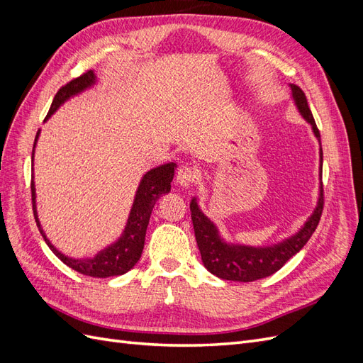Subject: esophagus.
Segmentation results:
<instances>
[{
	"label": "esophagus",
	"instance_id": "1",
	"mask_svg": "<svg viewBox=\"0 0 363 363\" xmlns=\"http://www.w3.org/2000/svg\"><path fill=\"white\" fill-rule=\"evenodd\" d=\"M196 169L192 167H188V164H184L179 171H177V183L183 188H188L191 186L195 180H196Z\"/></svg>",
	"mask_w": 363,
	"mask_h": 363
}]
</instances>
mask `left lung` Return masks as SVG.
Here are the masks:
<instances>
[{"instance_id":"obj_1","label":"left lung","mask_w":363,"mask_h":363,"mask_svg":"<svg viewBox=\"0 0 363 363\" xmlns=\"http://www.w3.org/2000/svg\"><path fill=\"white\" fill-rule=\"evenodd\" d=\"M294 101L298 107L301 116L312 125L313 133L321 142L320 130H318L313 115L307 104V98L298 86L291 84ZM321 157V174H323V148L320 150ZM324 208V191L321 182V191L318 204L313 213L307 219L306 224L300 228L298 233H295L289 239H284L283 242H279L271 247H247V245H233L227 244L221 239L218 233V228L208 219L199 207V203L194 199L191 201V218L194 224V232L196 245L201 252V260L207 271H211L213 276L223 280H233V281H255L265 279L271 274L277 272L284 263H286L292 256H295L311 239L313 232L320 223Z\"/></svg>"}]
</instances>
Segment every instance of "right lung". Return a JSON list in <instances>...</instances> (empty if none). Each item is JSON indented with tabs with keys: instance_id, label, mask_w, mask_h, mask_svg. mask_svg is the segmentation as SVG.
<instances>
[{
	"instance_id": "add662e5",
	"label": "right lung",
	"mask_w": 363,
	"mask_h": 363,
	"mask_svg": "<svg viewBox=\"0 0 363 363\" xmlns=\"http://www.w3.org/2000/svg\"><path fill=\"white\" fill-rule=\"evenodd\" d=\"M95 83V74L94 71H87L82 74L77 79L68 82L65 86H62L57 91L56 96H54L52 104L50 107V112L45 119H48L54 112L57 111L59 106L68 100L69 96L77 95L79 92L87 89V87ZM39 136V131L35 139V145H33V155H35L36 140ZM33 157V156H31ZM175 163H164L160 167L148 171L140 180V184L138 188L133 207L128 216V221L125 225V230L123 236H121L115 244L107 247L106 250L100 251L94 259H71L68 256L62 255L60 251L52 247V244L47 239L43 230L40 228L38 213H36V194H35V182L31 179V201H33V213H35V219L39 227V232L45 239L47 245L51 248V251L56 255L65 265H68L74 271L83 274V276L96 277V279H106L113 276H123L127 271L133 268L138 260L140 259L142 250H144L145 244V233L147 227L150 223L151 211L155 207L156 201L160 199L163 194H168L171 191V182L174 177Z\"/></svg>"
}]
</instances>
